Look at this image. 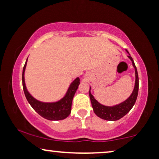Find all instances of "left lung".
<instances>
[{"mask_svg": "<svg viewBox=\"0 0 159 159\" xmlns=\"http://www.w3.org/2000/svg\"><path fill=\"white\" fill-rule=\"evenodd\" d=\"M126 52L129 54V52L127 50ZM128 57H129V59L132 62V65L135 69L136 80L134 88L132 93H131V96L126 100L122 103H120V104H117L113 107L104 106V105L101 104L100 103H98L97 101L95 99L93 96L90 93V88L89 96L93 107V110L95 114L97 115L98 117H99L100 118L104 119V120L114 121L120 119L121 117L125 116L131 110V108H132L135 104L136 100H137L138 96V90H139V77H138L137 67H136L132 57H131L130 54Z\"/></svg>", "mask_w": 159, "mask_h": 159, "instance_id": "1", "label": "left lung"}]
</instances>
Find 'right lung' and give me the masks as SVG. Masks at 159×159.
<instances>
[{
    "label": "right lung",
    "mask_w": 159,
    "mask_h": 159,
    "mask_svg": "<svg viewBox=\"0 0 159 159\" xmlns=\"http://www.w3.org/2000/svg\"><path fill=\"white\" fill-rule=\"evenodd\" d=\"M27 61L22 70V87L25 96L28 100V102L33 107V109L38 113L39 115L44 117L45 119L49 120H60L66 118L71 113V104L76 91H77L78 86L80 84V78L77 77L71 82L65 96L58 102L52 103H45L39 102L36 100L29 93L27 90L25 83V70Z\"/></svg>",
    "instance_id": "1"
}]
</instances>
